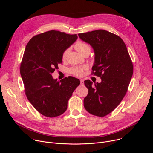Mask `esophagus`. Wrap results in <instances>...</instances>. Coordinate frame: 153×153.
<instances>
[{
  "label": "esophagus",
  "instance_id": "esophagus-1",
  "mask_svg": "<svg viewBox=\"0 0 153 153\" xmlns=\"http://www.w3.org/2000/svg\"><path fill=\"white\" fill-rule=\"evenodd\" d=\"M80 85H84V80H83V79H81L80 80Z\"/></svg>",
  "mask_w": 153,
  "mask_h": 153
}]
</instances>
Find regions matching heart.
<instances>
[{
	"label": "heart",
	"instance_id": "obj_1",
	"mask_svg": "<svg viewBox=\"0 0 153 153\" xmlns=\"http://www.w3.org/2000/svg\"><path fill=\"white\" fill-rule=\"evenodd\" d=\"M75 48L82 55H84L86 53H90V51H91L90 47L87 44V43L80 40H79L76 42V43L75 44ZM68 53V50H66L63 52V56H62L63 59L66 58ZM86 68H87L86 67H74L71 69L70 71L71 73H73L76 76H80L82 75L83 70Z\"/></svg>",
	"mask_w": 153,
	"mask_h": 153
}]
</instances>
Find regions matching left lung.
<instances>
[{
    "mask_svg": "<svg viewBox=\"0 0 153 153\" xmlns=\"http://www.w3.org/2000/svg\"><path fill=\"white\" fill-rule=\"evenodd\" d=\"M94 52L92 70L100 77V83L84 81L88 93L83 100L85 110L90 114L103 117L119 105L127 91L133 73V65L123 40L103 30L78 34Z\"/></svg>",
    "mask_w": 153,
    "mask_h": 153,
    "instance_id": "8db88e82",
    "label": "left lung"
}]
</instances>
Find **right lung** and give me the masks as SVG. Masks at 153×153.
<instances>
[{
	"instance_id": "1",
	"label": "right lung",
	"mask_w": 153,
	"mask_h": 153,
	"mask_svg": "<svg viewBox=\"0 0 153 153\" xmlns=\"http://www.w3.org/2000/svg\"><path fill=\"white\" fill-rule=\"evenodd\" d=\"M77 39V34L51 30L34 36L26 46L20 64L25 94L36 110L46 117L65 113L69 99L80 85L79 79L74 77L59 82L51 75L62 62L63 52Z\"/></svg>"
}]
</instances>
